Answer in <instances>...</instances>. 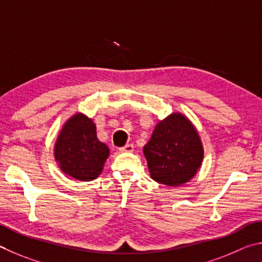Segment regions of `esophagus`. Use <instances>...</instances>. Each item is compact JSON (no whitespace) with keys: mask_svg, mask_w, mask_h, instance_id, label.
Here are the masks:
<instances>
[{"mask_svg":"<svg viewBox=\"0 0 262 262\" xmlns=\"http://www.w3.org/2000/svg\"><path fill=\"white\" fill-rule=\"evenodd\" d=\"M134 150H135V147L132 144H127L124 146V147L119 148V152H122V153H131V152H134Z\"/></svg>","mask_w":262,"mask_h":262,"instance_id":"esophagus-1","label":"esophagus"}]
</instances>
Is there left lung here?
<instances>
[{
  "label": "left lung",
  "instance_id": "1",
  "mask_svg": "<svg viewBox=\"0 0 262 262\" xmlns=\"http://www.w3.org/2000/svg\"><path fill=\"white\" fill-rule=\"evenodd\" d=\"M143 152L150 177L173 187L190 182L204 160L198 131L181 113H172L157 124Z\"/></svg>",
  "mask_w": 262,
  "mask_h": 262
}]
</instances>
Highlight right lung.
<instances>
[{
	"label": "right lung",
	"mask_w": 262,
	"mask_h": 262,
	"mask_svg": "<svg viewBox=\"0 0 262 262\" xmlns=\"http://www.w3.org/2000/svg\"><path fill=\"white\" fill-rule=\"evenodd\" d=\"M54 157L66 175L90 182L102 172L109 148L96 137V126L92 118L77 113L59 131L54 146Z\"/></svg>",
	"instance_id": "obj_1"
}]
</instances>
